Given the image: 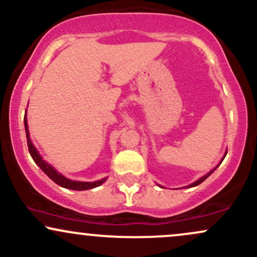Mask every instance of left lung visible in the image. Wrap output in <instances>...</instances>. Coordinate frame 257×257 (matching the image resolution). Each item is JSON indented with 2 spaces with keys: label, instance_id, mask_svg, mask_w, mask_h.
<instances>
[{
  "label": "left lung",
  "instance_id": "1",
  "mask_svg": "<svg viewBox=\"0 0 257 257\" xmlns=\"http://www.w3.org/2000/svg\"><path fill=\"white\" fill-rule=\"evenodd\" d=\"M214 170H215V169H214ZM214 170H211V172H210V173H209V174H206V175H205V176H203V178H200L199 180H197V181H196V182H193V184H192V185H190V187H193V186H197V185L202 184V182H203V181H204V180H205L206 178H208V176H209V175H210V174H211V173H213V172H214Z\"/></svg>",
  "mask_w": 257,
  "mask_h": 257
}]
</instances>
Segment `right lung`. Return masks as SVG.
Masks as SVG:
<instances>
[{
	"label": "right lung",
	"mask_w": 257,
	"mask_h": 257,
	"mask_svg": "<svg viewBox=\"0 0 257 257\" xmlns=\"http://www.w3.org/2000/svg\"><path fill=\"white\" fill-rule=\"evenodd\" d=\"M24 124H25V133H26V140H28L29 152H30L32 159H34L35 163H36L37 166L43 170L44 174H47V176H48L49 179H52L55 184L61 186V187L70 188V190H76V191L90 190V188L98 187V186L104 184L106 179H102V180H100V181H95V182H79V181H72V180L66 179L65 176L61 175L60 173H58L54 168H53L52 166H49L48 163H46V162L41 158V156L38 155V152L36 151V149H35V146L32 145L30 137H29L28 123H26V114L24 117Z\"/></svg>",
	"instance_id": "1"
}]
</instances>
